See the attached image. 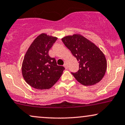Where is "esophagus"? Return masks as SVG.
Segmentation results:
<instances>
[{"mask_svg": "<svg viewBox=\"0 0 125 125\" xmlns=\"http://www.w3.org/2000/svg\"><path fill=\"white\" fill-rule=\"evenodd\" d=\"M63 66H64V67H65L66 69H67V63H66V62L64 63Z\"/></svg>", "mask_w": 125, "mask_h": 125, "instance_id": "1", "label": "esophagus"}]
</instances>
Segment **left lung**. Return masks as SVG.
Masks as SVG:
<instances>
[{
    "label": "left lung",
    "instance_id": "obj_1",
    "mask_svg": "<svg viewBox=\"0 0 125 125\" xmlns=\"http://www.w3.org/2000/svg\"><path fill=\"white\" fill-rule=\"evenodd\" d=\"M62 41L79 61V70L71 72L75 79L84 85H94L101 80L107 66L102 51L89 40L77 34L67 36Z\"/></svg>",
    "mask_w": 125,
    "mask_h": 125
}]
</instances>
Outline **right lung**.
<instances>
[{
  "instance_id": "right-lung-1",
  "label": "right lung",
  "mask_w": 125,
  "mask_h": 125,
  "mask_svg": "<svg viewBox=\"0 0 125 125\" xmlns=\"http://www.w3.org/2000/svg\"><path fill=\"white\" fill-rule=\"evenodd\" d=\"M57 39L41 34L35 39L25 53L22 74L25 82L33 88H51L62 74L64 67L57 65L56 59L48 54Z\"/></svg>"
}]
</instances>
